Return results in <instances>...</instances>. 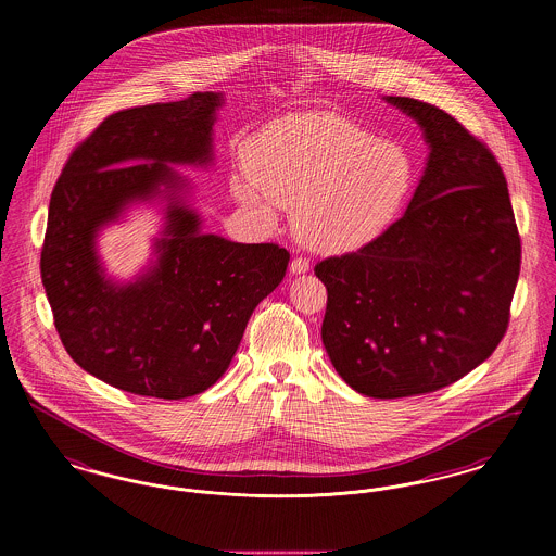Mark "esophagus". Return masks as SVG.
Returning a JSON list of instances; mask_svg holds the SVG:
<instances>
[{
  "label": "esophagus",
  "instance_id": "34e87169",
  "mask_svg": "<svg viewBox=\"0 0 556 556\" xmlns=\"http://www.w3.org/2000/svg\"><path fill=\"white\" fill-rule=\"evenodd\" d=\"M311 270V263L306 258H293L290 263L291 275H302V273H308Z\"/></svg>",
  "mask_w": 556,
  "mask_h": 556
}]
</instances>
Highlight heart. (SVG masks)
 Masks as SVG:
<instances>
[{
    "label": "heart",
    "instance_id": "heart-1",
    "mask_svg": "<svg viewBox=\"0 0 556 556\" xmlns=\"http://www.w3.org/2000/svg\"><path fill=\"white\" fill-rule=\"evenodd\" d=\"M250 181L239 202L266 220L273 204L293 211L298 239L323 254H345L381 238L417 181L410 152L333 112L275 121L248 148Z\"/></svg>",
    "mask_w": 556,
    "mask_h": 556
}]
</instances>
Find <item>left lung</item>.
Instances as JSON below:
<instances>
[{
  "mask_svg": "<svg viewBox=\"0 0 556 556\" xmlns=\"http://www.w3.org/2000/svg\"><path fill=\"white\" fill-rule=\"evenodd\" d=\"M424 129L429 156L406 212L369 245L315 266L320 327L336 370L358 394H429L501 344L521 266L503 168L454 116L388 96Z\"/></svg>",
  "mask_w": 556,
  "mask_h": 556,
  "instance_id": "8db88e82",
  "label": "left lung"
}]
</instances>
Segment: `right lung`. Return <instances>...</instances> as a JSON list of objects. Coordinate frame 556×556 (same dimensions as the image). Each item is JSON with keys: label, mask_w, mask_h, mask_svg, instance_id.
I'll return each instance as SVG.
<instances>
[{"label": "right lung", "mask_w": 556, "mask_h": 556, "mask_svg": "<svg viewBox=\"0 0 556 556\" xmlns=\"http://www.w3.org/2000/svg\"><path fill=\"white\" fill-rule=\"evenodd\" d=\"M223 93L121 110L71 154L53 187L41 281L53 325L80 369L137 396L181 400L214 386L254 308L290 263L277 243L202 233L170 164L212 162ZM164 201L157 261L135 282L105 277L94 238L132 201Z\"/></svg>", "instance_id": "right-lung-1"}]
</instances>
